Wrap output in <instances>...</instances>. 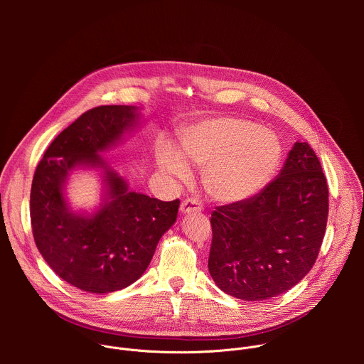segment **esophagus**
<instances>
[{
	"mask_svg": "<svg viewBox=\"0 0 364 364\" xmlns=\"http://www.w3.org/2000/svg\"><path fill=\"white\" fill-rule=\"evenodd\" d=\"M201 212V204L197 200L193 198H187L180 204V213L186 215V213H198Z\"/></svg>",
	"mask_w": 364,
	"mask_h": 364,
	"instance_id": "34e87169",
	"label": "esophagus"
}]
</instances>
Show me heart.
<instances>
[{
	"label": "heart",
	"instance_id": "1",
	"mask_svg": "<svg viewBox=\"0 0 364 364\" xmlns=\"http://www.w3.org/2000/svg\"><path fill=\"white\" fill-rule=\"evenodd\" d=\"M281 161V145L269 131L245 119L220 118L186 129L178 154L163 148L157 154L160 170L186 181L190 168L203 170L205 193L219 203L253 197L274 177Z\"/></svg>",
	"mask_w": 364,
	"mask_h": 364
}]
</instances>
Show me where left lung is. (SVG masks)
<instances>
[{"label":"left lung","instance_id":"left-lung-1","mask_svg":"<svg viewBox=\"0 0 364 364\" xmlns=\"http://www.w3.org/2000/svg\"><path fill=\"white\" fill-rule=\"evenodd\" d=\"M328 218V187L308 142L296 141L275 180L243 201L216 207L209 272L226 294L264 301L313 268Z\"/></svg>","mask_w":364,"mask_h":364}]
</instances>
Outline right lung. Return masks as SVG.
Returning <instances> with one entry per match:
<instances>
[{
    "instance_id": "obj_1",
    "label": "right lung",
    "mask_w": 364,
    "mask_h": 364,
    "mask_svg": "<svg viewBox=\"0 0 364 364\" xmlns=\"http://www.w3.org/2000/svg\"><path fill=\"white\" fill-rule=\"evenodd\" d=\"M141 109L97 107L62 131L38 163L30 194L33 236L47 265L63 281L93 294L124 289L146 271L163 235L176 223L180 200L161 201L129 190L103 157L136 132ZM96 171L101 201L73 210L65 187L76 171Z\"/></svg>"
}]
</instances>
